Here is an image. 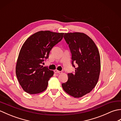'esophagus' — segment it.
I'll return each instance as SVG.
<instances>
[{"mask_svg": "<svg viewBox=\"0 0 121 121\" xmlns=\"http://www.w3.org/2000/svg\"><path fill=\"white\" fill-rule=\"evenodd\" d=\"M54 72H55V73H59V74L62 73V72L60 71H58V70H56H56H54Z\"/></svg>", "mask_w": 121, "mask_h": 121, "instance_id": "1", "label": "esophagus"}]
</instances>
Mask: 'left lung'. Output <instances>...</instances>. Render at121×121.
<instances>
[{
	"instance_id": "1",
	"label": "left lung",
	"mask_w": 121,
	"mask_h": 121,
	"mask_svg": "<svg viewBox=\"0 0 121 121\" xmlns=\"http://www.w3.org/2000/svg\"><path fill=\"white\" fill-rule=\"evenodd\" d=\"M64 38L72 53V65L78 64L75 73H68V80L62 84L66 93L80 98L89 93L98 81L101 63L98 49L94 42L83 33H65Z\"/></svg>"
}]
</instances>
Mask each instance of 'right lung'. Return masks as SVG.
<instances>
[{"label": "right lung", "mask_w": 121, "mask_h": 121, "mask_svg": "<svg viewBox=\"0 0 121 121\" xmlns=\"http://www.w3.org/2000/svg\"><path fill=\"white\" fill-rule=\"evenodd\" d=\"M63 33L41 30L32 35L23 44L17 61L15 73L20 85L30 94H37L47 88L53 71L42 65L54 46L62 40Z\"/></svg>", "instance_id": "right-lung-1"}]
</instances>
